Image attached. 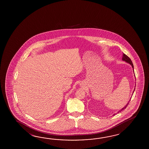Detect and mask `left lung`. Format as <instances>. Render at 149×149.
Masks as SVG:
<instances>
[{"instance_id": "1", "label": "left lung", "mask_w": 149, "mask_h": 149, "mask_svg": "<svg viewBox=\"0 0 149 149\" xmlns=\"http://www.w3.org/2000/svg\"><path fill=\"white\" fill-rule=\"evenodd\" d=\"M123 60L124 61H126V62L127 63H130L132 66V68H133V70H134V65H133V62H132V60H130V57H128L127 55H126V54H123ZM135 91V90H134ZM134 93V92H133ZM129 101V102H130ZM129 104V102L124 107V108H123L122 109H121V110L119 111V112H120V111H123V110H124L125 109H126V108L127 107V105H128ZM114 115V114H113Z\"/></svg>"}]
</instances>
